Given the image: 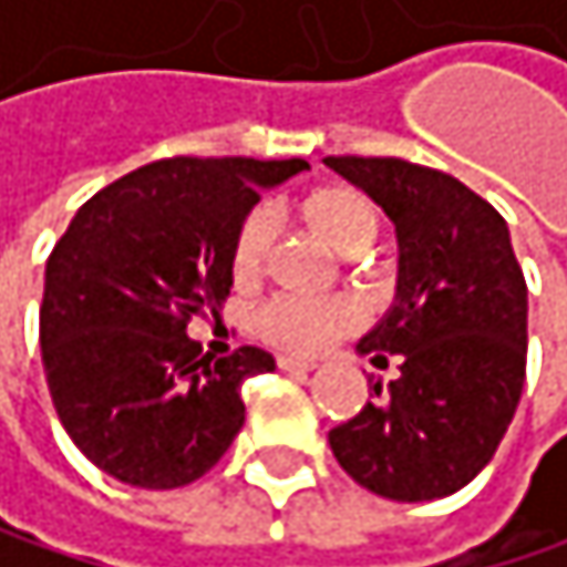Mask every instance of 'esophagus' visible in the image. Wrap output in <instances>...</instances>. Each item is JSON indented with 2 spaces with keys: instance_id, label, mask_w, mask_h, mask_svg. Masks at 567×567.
Masks as SVG:
<instances>
[{
  "instance_id": "esophagus-1",
  "label": "esophagus",
  "mask_w": 567,
  "mask_h": 567,
  "mask_svg": "<svg viewBox=\"0 0 567 567\" xmlns=\"http://www.w3.org/2000/svg\"><path fill=\"white\" fill-rule=\"evenodd\" d=\"M275 363H278L281 370H292V374H306V370H312V367H316L312 360H306V357H292V353H278V357H275Z\"/></svg>"
}]
</instances>
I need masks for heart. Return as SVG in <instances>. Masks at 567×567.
I'll list each match as a JSON object with an SVG mask.
<instances>
[{
    "label": "heart",
    "mask_w": 567,
    "mask_h": 567,
    "mask_svg": "<svg viewBox=\"0 0 567 567\" xmlns=\"http://www.w3.org/2000/svg\"><path fill=\"white\" fill-rule=\"evenodd\" d=\"M299 220L326 237L337 251L360 255L378 237L381 214L367 200V193L347 183H322L309 193H302L296 204ZM271 248V220L261 210H251L237 224L227 251V268L234 286H255L265 258ZM360 322V309L347 296H326V299H292L281 296L265 302L255 312V330L265 343L289 350V353H319L330 347L337 337Z\"/></svg>",
    "instance_id": "b5f03b06"
}]
</instances>
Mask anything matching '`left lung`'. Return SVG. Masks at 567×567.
<instances>
[{
    "label": "left lung",
    "mask_w": 567,
    "mask_h": 567,
    "mask_svg": "<svg viewBox=\"0 0 567 567\" xmlns=\"http://www.w3.org/2000/svg\"><path fill=\"white\" fill-rule=\"evenodd\" d=\"M357 183L398 234V296L357 350L398 353L401 378L330 432L337 463L370 493L422 504L493 460L527 370V281L507 220L449 173L326 156Z\"/></svg>",
    "instance_id": "left-lung-1"
}]
</instances>
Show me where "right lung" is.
I'll return each instance as SVG.
<instances>
[{"mask_svg":"<svg viewBox=\"0 0 567 567\" xmlns=\"http://www.w3.org/2000/svg\"><path fill=\"white\" fill-rule=\"evenodd\" d=\"M306 159L176 156L107 183L47 258L40 347L53 408L87 460L128 486L210 473L245 425L241 384L275 357L214 360L186 337L230 296V237Z\"/></svg>","mask_w":567,"mask_h":567,"instance_id":"obj_1","label":"right lung"}]
</instances>
